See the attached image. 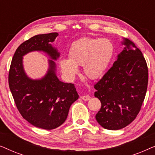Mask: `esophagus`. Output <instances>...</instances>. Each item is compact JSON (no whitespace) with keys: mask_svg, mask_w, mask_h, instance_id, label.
I'll return each mask as SVG.
<instances>
[{"mask_svg":"<svg viewBox=\"0 0 155 155\" xmlns=\"http://www.w3.org/2000/svg\"><path fill=\"white\" fill-rule=\"evenodd\" d=\"M80 98H81L82 100H84V101H88L89 99H90V95L86 94V95H83V96H80Z\"/></svg>","mask_w":155,"mask_h":155,"instance_id":"esophagus-1","label":"esophagus"}]
</instances>
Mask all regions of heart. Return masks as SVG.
<instances>
[{"label": "heart", "mask_w": 155, "mask_h": 155, "mask_svg": "<svg viewBox=\"0 0 155 155\" xmlns=\"http://www.w3.org/2000/svg\"><path fill=\"white\" fill-rule=\"evenodd\" d=\"M68 55L69 58L60 61L65 76L73 79L78 72V65H82L84 75L96 80L107 71L114 55V46L108 39L82 38L71 44Z\"/></svg>", "instance_id": "b5f03b06"}]
</instances>
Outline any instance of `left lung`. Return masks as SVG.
<instances>
[{
    "mask_svg": "<svg viewBox=\"0 0 155 155\" xmlns=\"http://www.w3.org/2000/svg\"><path fill=\"white\" fill-rule=\"evenodd\" d=\"M126 46L117 61L94 84V96L101 101L96 114L99 125L119 130L135 120L145 99L148 68L145 57L135 43L125 39Z\"/></svg>",
    "mask_w": 155,
    "mask_h": 155,
    "instance_id": "1",
    "label": "left lung"
}]
</instances>
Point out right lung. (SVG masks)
<instances>
[{
	"mask_svg": "<svg viewBox=\"0 0 155 155\" xmlns=\"http://www.w3.org/2000/svg\"><path fill=\"white\" fill-rule=\"evenodd\" d=\"M58 33L34 36L21 44L10 64L8 83L19 112L37 128L52 130L66 120L72 104L79 97L75 85L60 81L55 73L56 64L49 60L48 73L41 80H31L25 74L22 56L33 51H43L56 60L58 52L50 43Z\"/></svg>",
	"mask_w": 155,
	"mask_h": 155,
	"instance_id": "obj_1",
	"label": "right lung"
}]
</instances>
